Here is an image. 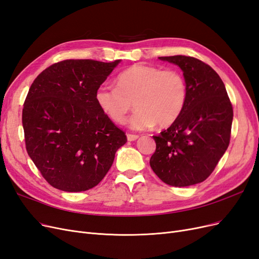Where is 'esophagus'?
I'll return each mask as SVG.
<instances>
[{
    "label": "esophagus",
    "instance_id": "esophagus-1",
    "mask_svg": "<svg viewBox=\"0 0 259 259\" xmlns=\"http://www.w3.org/2000/svg\"><path fill=\"white\" fill-rule=\"evenodd\" d=\"M139 139V136H136V135H130V133H128L127 135V140L132 142V141H136Z\"/></svg>",
    "mask_w": 259,
    "mask_h": 259
}]
</instances>
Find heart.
I'll return each mask as SVG.
<instances>
[{
  "mask_svg": "<svg viewBox=\"0 0 259 259\" xmlns=\"http://www.w3.org/2000/svg\"><path fill=\"white\" fill-rule=\"evenodd\" d=\"M115 86L98 88L96 103L116 123L124 122L133 103L137 112L129 120L132 130H147L156 123L160 128L169 127L186 104V82L177 71L133 64L116 77Z\"/></svg>",
  "mask_w": 259,
  "mask_h": 259,
  "instance_id": "1",
  "label": "heart"
}]
</instances>
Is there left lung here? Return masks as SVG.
I'll return each mask as SVG.
<instances>
[{"label":"left lung","instance_id":"left-lung-1","mask_svg":"<svg viewBox=\"0 0 259 259\" xmlns=\"http://www.w3.org/2000/svg\"><path fill=\"white\" fill-rule=\"evenodd\" d=\"M178 65L187 88L184 110L171 126L153 137L156 151L149 164L163 183L175 187L208 178L228 148L232 106L219 74L193 57H159Z\"/></svg>","mask_w":259,"mask_h":259}]
</instances>
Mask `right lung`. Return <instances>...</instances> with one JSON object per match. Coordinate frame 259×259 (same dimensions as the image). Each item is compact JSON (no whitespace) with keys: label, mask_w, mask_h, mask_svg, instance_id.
<instances>
[{"label":"right lung","mask_w":259,"mask_h":259,"mask_svg":"<svg viewBox=\"0 0 259 259\" xmlns=\"http://www.w3.org/2000/svg\"><path fill=\"white\" fill-rule=\"evenodd\" d=\"M64 60L41 72L23 104L27 152L53 187L78 193L97 186L127 138L98 107L95 95L120 63Z\"/></svg>","instance_id":"right-lung-1"}]
</instances>
